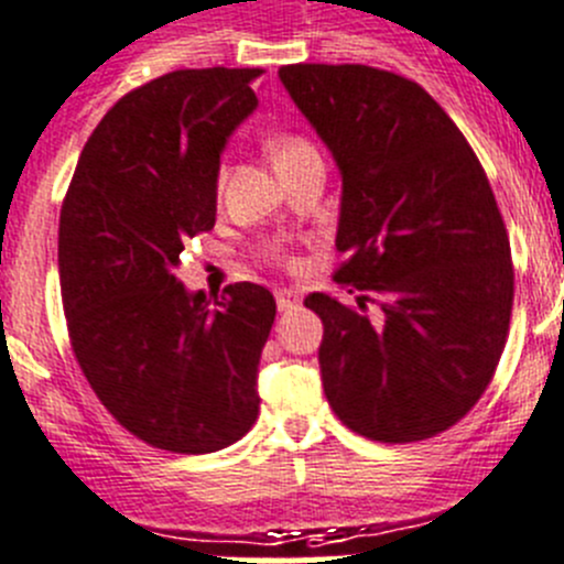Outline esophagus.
I'll return each mask as SVG.
<instances>
[{
  "mask_svg": "<svg viewBox=\"0 0 564 564\" xmlns=\"http://www.w3.org/2000/svg\"><path fill=\"white\" fill-rule=\"evenodd\" d=\"M275 301H278V308L281 312H289V308H294L297 303H301V292L297 289H275Z\"/></svg>",
  "mask_w": 564,
  "mask_h": 564,
  "instance_id": "obj_1",
  "label": "esophagus"
}]
</instances>
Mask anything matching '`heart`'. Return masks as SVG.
I'll use <instances>...</instances> for the list:
<instances>
[{"instance_id":"1","label":"heart","mask_w":564,"mask_h":564,"mask_svg":"<svg viewBox=\"0 0 564 564\" xmlns=\"http://www.w3.org/2000/svg\"><path fill=\"white\" fill-rule=\"evenodd\" d=\"M303 149H312V145H308L306 140H301V137H283V140H278L275 143V162L283 160V156L297 154V151Z\"/></svg>"}]
</instances>
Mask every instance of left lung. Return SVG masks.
I'll list each match as a JSON object with an SVG mask.
<instances>
[{
    "label": "left lung",
    "mask_w": 564,
    "mask_h": 564,
    "mask_svg": "<svg viewBox=\"0 0 564 564\" xmlns=\"http://www.w3.org/2000/svg\"><path fill=\"white\" fill-rule=\"evenodd\" d=\"M343 176L334 281L312 292L323 390L345 427L382 444L444 433L489 388L514 270L503 216L466 137L419 84L365 64L278 69ZM378 312L368 313L367 303Z\"/></svg>",
    "instance_id": "left-lung-1"
}]
</instances>
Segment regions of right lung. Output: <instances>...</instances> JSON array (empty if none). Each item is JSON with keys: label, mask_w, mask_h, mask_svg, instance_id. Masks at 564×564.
I'll use <instances>...</instances> for the list:
<instances>
[{"label": "right lung", "mask_w": 564, "mask_h": 564, "mask_svg": "<svg viewBox=\"0 0 564 564\" xmlns=\"http://www.w3.org/2000/svg\"><path fill=\"white\" fill-rule=\"evenodd\" d=\"M263 69H176L111 106L86 140L58 225L61 301L86 382L145 444L202 455L258 419V362L275 297H221L176 278L185 245L216 225L232 131Z\"/></svg>", "instance_id": "1"}]
</instances>
